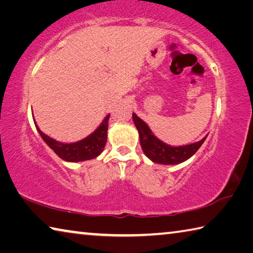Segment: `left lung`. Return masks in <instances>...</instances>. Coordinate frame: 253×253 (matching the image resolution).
<instances>
[{
    "label": "left lung",
    "instance_id": "obj_1",
    "mask_svg": "<svg viewBox=\"0 0 253 253\" xmlns=\"http://www.w3.org/2000/svg\"><path fill=\"white\" fill-rule=\"evenodd\" d=\"M132 121H134L137 130L139 132L140 146L145 155L154 163L163 165H174L185 162L198 152V149L202 146L207 136L200 142H196L185 146L173 147L169 145L163 143L157 137L154 136L152 130L149 129L146 123H144L136 114H132Z\"/></svg>",
    "mask_w": 253,
    "mask_h": 253
}]
</instances>
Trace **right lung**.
<instances>
[{"label":"right lung","instance_id":"add662e5","mask_svg":"<svg viewBox=\"0 0 253 253\" xmlns=\"http://www.w3.org/2000/svg\"><path fill=\"white\" fill-rule=\"evenodd\" d=\"M109 116L110 115L106 116V118L100 124V126L98 127L92 134L85 137L84 139L79 140V142L71 144L57 142V140L46 136L44 132H42L39 129V127L37 125L36 126L44 142L48 144V146L52 149L61 160L72 163L83 162L96 158L98 155H100L102 151H104L107 143V130H108Z\"/></svg>","mask_w":253,"mask_h":253}]
</instances>
